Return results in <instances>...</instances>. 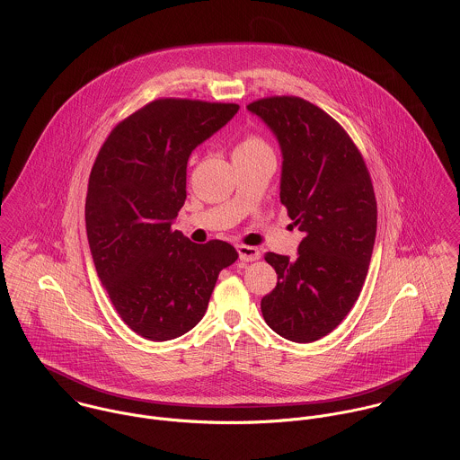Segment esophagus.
Here are the masks:
<instances>
[{
    "label": "esophagus",
    "mask_w": 460,
    "mask_h": 460,
    "mask_svg": "<svg viewBox=\"0 0 460 460\" xmlns=\"http://www.w3.org/2000/svg\"><path fill=\"white\" fill-rule=\"evenodd\" d=\"M237 252H239V259H241L243 262H255V261L261 259L259 248H253V246H244V244H241V246H237Z\"/></svg>",
    "instance_id": "1"
}]
</instances>
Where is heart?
Returning a JSON list of instances; mask_svg holds the SVG:
<instances>
[{"label":"heart","mask_w":460,"mask_h":460,"mask_svg":"<svg viewBox=\"0 0 460 460\" xmlns=\"http://www.w3.org/2000/svg\"><path fill=\"white\" fill-rule=\"evenodd\" d=\"M265 146L261 139H257V137H246V139H243V141H239L237 143V146H235V152L234 154H239V152H250V150H255V148H262Z\"/></svg>","instance_id":"1"}]
</instances>
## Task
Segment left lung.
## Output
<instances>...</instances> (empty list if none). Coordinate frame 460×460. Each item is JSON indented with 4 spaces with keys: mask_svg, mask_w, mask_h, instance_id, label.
<instances>
[{
    "mask_svg": "<svg viewBox=\"0 0 460 460\" xmlns=\"http://www.w3.org/2000/svg\"><path fill=\"white\" fill-rule=\"evenodd\" d=\"M248 111L279 145V199L305 234L296 259L265 255L278 283L261 303L263 321L310 343L345 319L363 288L377 230L372 181L349 134L312 102L269 97Z\"/></svg>",
    "mask_w": 460,
    "mask_h": 460,
    "instance_id": "1",
    "label": "left lung"
}]
</instances>
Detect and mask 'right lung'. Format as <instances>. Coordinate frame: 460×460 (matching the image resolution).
<instances>
[{
    "label": "right lung",
    "mask_w": 460,
    "mask_h": 460,
    "mask_svg": "<svg viewBox=\"0 0 460 460\" xmlns=\"http://www.w3.org/2000/svg\"><path fill=\"white\" fill-rule=\"evenodd\" d=\"M237 104L159 99L119 124L90 173L84 219L97 276L129 328L152 341L191 331L221 269L223 241L195 244L173 230L191 152L226 126Z\"/></svg>",
    "instance_id": "add662e5"
}]
</instances>
